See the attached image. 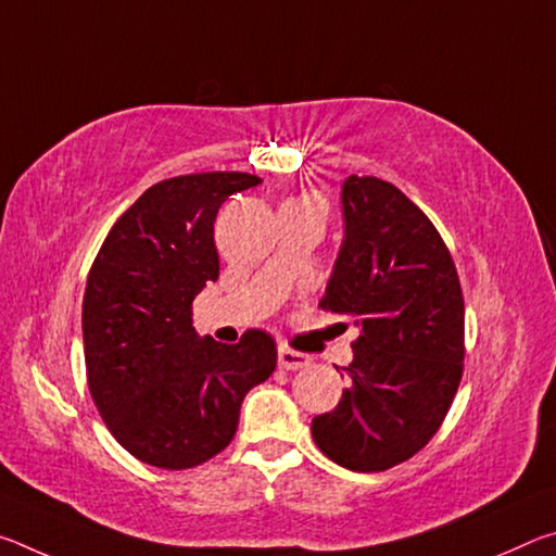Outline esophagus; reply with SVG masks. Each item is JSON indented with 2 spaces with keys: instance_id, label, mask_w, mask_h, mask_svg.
Returning <instances> with one entry per match:
<instances>
[{
  "instance_id": "esophagus-1",
  "label": "esophagus",
  "mask_w": 556,
  "mask_h": 556,
  "mask_svg": "<svg viewBox=\"0 0 556 556\" xmlns=\"http://www.w3.org/2000/svg\"><path fill=\"white\" fill-rule=\"evenodd\" d=\"M308 361H312V357L304 355V353H299V351H291V348H287V345H281L279 351H277V363H279L281 370L306 368Z\"/></svg>"
}]
</instances>
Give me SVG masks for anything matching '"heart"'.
Masks as SVG:
<instances>
[{"instance_id":"b5f03b06","label":"heart","mask_w":556,"mask_h":556,"mask_svg":"<svg viewBox=\"0 0 556 556\" xmlns=\"http://www.w3.org/2000/svg\"><path fill=\"white\" fill-rule=\"evenodd\" d=\"M296 201L299 203H308V205H321V203L314 199V195H301V199H296ZM321 208H324V205H321Z\"/></svg>"}]
</instances>
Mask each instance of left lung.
<instances>
[{"label":"left lung","instance_id":"obj_1","mask_svg":"<svg viewBox=\"0 0 556 556\" xmlns=\"http://www.w3.org/2000/svg\"><path fill=\"white\" fill-rule=\"evenodd\" d=\"M341 211L321 306L361 336L343 368L351 382L312 437L336 464L372 473L417 454L444 421L464 370V296L444 240L400 188L348 176Z\"/></svg>","mask_w":556,"mask_h":556}]
</instances>
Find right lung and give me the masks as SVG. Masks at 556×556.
<instances>
[{
	"label": "right lung",
	"mask_w": 556,
	"mask_h": 556,
	"mask_svg": "<svg viewBox=\"0 0 556 556\" xmlns=\"http://www.w3.org/2000/svg\"><path fill=\"white\" fill-rule=\"evenodd\" d=\"M262 178L213 172L168 178L112 225L83 296L88 384L122 446L181 470L230 444L240 404L277 365L265 331L225 345L201 338L191 304L218 279L213 223L232 193Z\"/></svg>",
	"instance_id": "add662e5"
}]
</instances>
